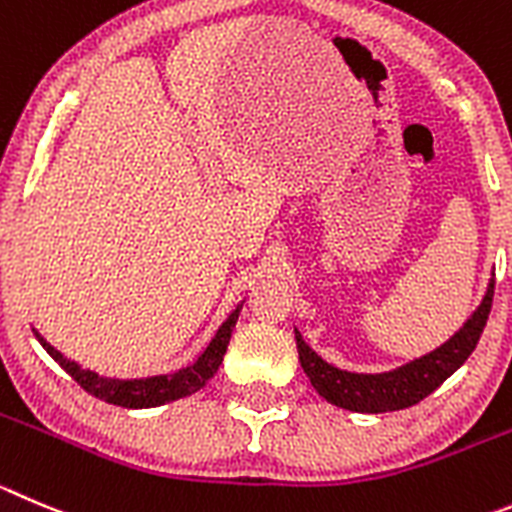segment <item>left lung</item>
Here are the masks:
<instances>
[{
  "instance_id": "8db88e82",
  "label": "left lung",
  "mask_w": 512,
  "mask_h": 512,
  "mask_svg": "<svg viewBox=\"0 0 512 512\" xmlns=\"http://www.w3.org/2000/svg\"><path fill=\"white\" fill-rule=\"evenodd\" d=\"M495 280H490L482 303L477 305L475 313L467 318L465 326L455 333L447 343L434 348L432 353L422 358H414L407 366H399L386 374H351L331 366L323 361L308 343L295 331V343H298L300 366L308 374L310 384L326 401L336 407L348 409V412L361 414H381L396 412L419 404L424 396L432 394L442 381L450 379L457 369L467 361L475 351L477 341L482 336V328L487 323V315L493 308Z\"/></svg>"
}]
</instances>
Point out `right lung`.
Segmentation results:
<instances>
[{
  "label": "right lung",
  "mask_w": 512,
  "mask_h": 512,
  "mask_svg": "<svg viewBox=\"0 0 512 512\" xmlns=\"http://www.w3.org/2000/svg\"><path fill=\"white\" fill-rule=\"evenodd\" d=\"M240 308L242 305H237V308L229 313L227 321L219 326L217 336L209 341V346L204 348V353L194 361V364L186 366V369L174 371V374L148 376V379H108V376H100L95 374V371L83 369V366H78L75 361L62 356V353L57 351V348H52L37 331L35 336L37 341L42 343V348H45V351L55 358L57 364L68 371V374L73 376V379L78 381L88 394L98 396V399L108 401V404H116V407L148 409V407H161V404H169V401L184 399V396L194 394V391L202 389V386L217 374L224 353H227L234 323H237V318H240Z\"/></svg>",
  "instance_id": "obj_1"
}]
</instances>
